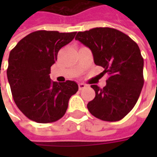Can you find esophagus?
<instances>
[{
  "mask_svg": "<svg viewBox=\"0 0 157 157\" xmlns=\"http://www.w3.org/2000/svg\"><path fill=\"white\" fill-rule=\"evenodd\" d=\"M78 86H79V90H82V89L85 88L86 86V85L83 84V83H79Z\"/></svg>",
  "mask_w": 157,
  "mask_h": 157,
  "instance_id": "esophagus-1",
  "label": "esophagus"
}]
</instances>
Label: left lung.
Segmentation results:
<instances>
[{
  "mask_svg": "<svg viewBox=\"0 0 157 157\" xmlns=\"http://www.w3.org/2000/svg\"><path fill=\"white\" fill-rule=\"evenodd\" d=\"M75 39L92 50L94 63L109 75L103 88L91 86L96 96L87 104L89 112L103 121L124 118L135 107L144 85V59L138 44L111 28L78 32Z\"/></svg>",
  "mask_w": 157,
  "mask_h": 157,
  "instance_id": "1",
  "label": "left lung"
}]
</instances>
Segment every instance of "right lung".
Returning <instances> with one entry per match:
<instances>
[{
  "mask_svg": "<svg viewBox=\"0 0 157 157\" xmlns=\"http://www.w3.org/2000/svg\"><path fill=\"white\" fill-rule=\"evenodd\" d=\"M76 32L35 31L12 48L6 70L16 105L24 115L40 124L65 115L69 100L78 91L76 82L58 83L49 77L59 50L75 38Z\"/></svg>",
  "mask_w": 157,
  "mask_h": 157,
  "instance_id": "1",
  "label": "right lung"
}]
</instances>
